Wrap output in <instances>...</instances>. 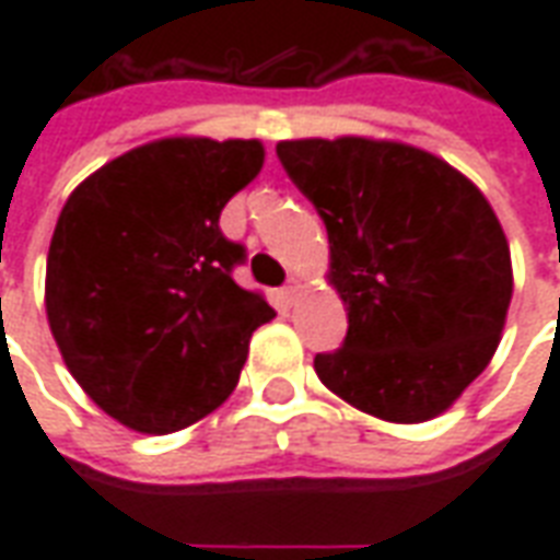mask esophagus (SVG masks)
<instances>
[{
	"label": "esophagus",
	"instance_id": "34e87169",
	"mask_svg": "<svg viewBox=\"0 0 560 560\" xmlns=\"http://www.w3.org/2000/svg\"><path fill=\"white\" fill-rule=\"evenodd\" d=\"M300 288H303V284H300V279H291L288 281V288H284V296H288V300H293V296L300 293Z\"/></svg>",
	"mask_w": 560,
	"mask_h": 560
}]
</instances>
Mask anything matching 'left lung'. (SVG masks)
I'll return each instance as SVG.
<instances>
[{
  "label": "left lung",
  "mask_w": 560,
  "mask_h": 560,
  "mask_svg": "<svg viewBox=\"0 0 560 560\" xmlns=\"http://www.w3.org/2000/svg\"><path fill=\"white\" fill-rule=\"evenodd\" d=\"M276 152L327 224V279L348 308V336L317 353V377L377 420L444 413L498 351L513 296L489 200L399 140H281Z\"/></svg>",
  "instance_id": "left-lung-1"
}]
</instances>
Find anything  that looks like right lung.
<instances>
[{
    "label": "right lung",
    "mask_w": 560,
    "mask_h": 560,
    "mask_svg": "<svg viewBox=\"0 0 560 560\" xmlns=\"http://www.w3.org/2000/svg\"><path fill=\"white\" fill-rule=\"evenodd\" d=\"M264 167L260 140L161 138L107 161L56 221L44 305L68 372L104 413L179 432L228 399L276 317L233 281L219 215Z\"/></svg>",
    "instance_id": "add662e5"
}]
</instances>
